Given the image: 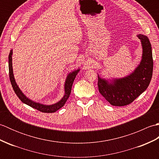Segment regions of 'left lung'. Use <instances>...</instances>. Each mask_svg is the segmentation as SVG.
Here are the masks:
<instances>
[{"label":"left lung","mask_w":159,"mask_h":159,"mask_svg":"<svg viewBox=\"0 0 159 159\" xmlns=\"http://www.w3.org/2000/svg\"><path fill=\"white\" fill-rule=\"evenodd\" d=\"M137 36L142 46V57L133 72L112 80L102 79L98 74L99 92L113 106H126L133 102L146 90L152 79L153 59L151 43L146 35L139 34Z\"/></svg>","instance_id":"obj_1"}]
</instances>
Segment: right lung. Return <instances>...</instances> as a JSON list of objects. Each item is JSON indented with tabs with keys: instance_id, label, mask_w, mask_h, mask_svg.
Masks as SVG:
<instances>
[{
	"instance_id": "right-lung-1",
	"label": "right lung",
	"mask_w": 159,
	"mask_h": 159,
	"mask_svg": "<svg viewBox=\"0 0 159 159\" xmlns=\"http://www.w3.org/2000/svg\"><path fill=\"white\" fill-rule=\"evenodd\" d=\"M12 55H13V50L11 49L10 50V52L9 55V79H10V81H11L13 89L14 90L17 96L20 98V100H21L23 103L27 104V105L30 106L31 107L34 108V109L41 111V112H43V113H55L57 110H59V109H61V108L63 107L70 95L73 82L74 79H75L77 74L79 73V72L80 71V68L74 70L72 72H70L68 74H67L66 81H65V84H64V91H65V93H64L63 98L59 101V102L52 104H43L35 102V101H33L31 99H29L28 97H26L25 94L23 93V92L19 88L18 85H17L14 76H13V66H12Z\"/></svg>"
}]
</instances>
